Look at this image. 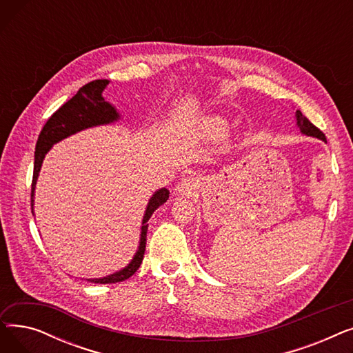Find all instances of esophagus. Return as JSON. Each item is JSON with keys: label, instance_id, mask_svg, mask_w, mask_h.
<instances>
[{"label": "esophagus", "instance_id": "1", "mask_svg": "<svg viewBox=\"0 0 353 353\" xmlns=\"http://www.w3.org/2000/svg\"><path fill=\"white\" fill-rule=\"evenodd\" d=\"M199 186H200L199 179H197L194 174H192V176H186L184 179H181V181L177 184L176 190H177L179 193H181V194L189 196V194H193L194 190H196Z\"/></svg>", "mask_w": 353, "mask_h": 353}]
</instances>
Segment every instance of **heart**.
Here are the masks:
<instances>
[{
    "label": "heart",
    "mask_w": 353,
    "mask_h": 353,
    "mask_svg": "<svg viewBox=\"0 0 353 353\" xmlns=\"http://www.w3.org/2000/svg\"><path fill=\"white\" fill-rule=\"evenodd\" d=\"M208 134L210 136V137H217V136H220L221 133H223V125H221L219 121H216V120H210L209 123H208Z\"/></svg>",
    "instance_id": "1"
}]
</instances>
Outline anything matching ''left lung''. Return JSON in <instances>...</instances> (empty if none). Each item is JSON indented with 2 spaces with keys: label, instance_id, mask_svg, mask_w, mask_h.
<instances>
[{
  "label": "left lung",
  "instance_id": "obj_1",
  "mask_svg": "<svg viewBox=\"0 0 353 353\" xmlns=\"http://www.w3.org/2000/svg\"><path fill=\"white\" fill-rule=\"evenodd\" d=\"M296 117H298V125H299L301 132H302L303 134H306V136H313V137H318V139H321V140L326 141V137H325V134H323L322 130H319L316 125L312 124V123H310V121H309V120L302 114V111H301V110L296 111Z\"/></svg>",
  "mask_w": 353,
  "mask_h": 353
}]
</instances>
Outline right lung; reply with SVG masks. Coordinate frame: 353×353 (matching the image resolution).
Instances as JSON below:
<instances>
[{
    "label": "right lung",
    "instance_id": "1",
    "mask_svg": "<svg viewBox=\"0 0 353 353\" xmlns=\"http://www.w3.org/2000/svg\"><path fill=\"white\" fill-rule=\"evenodd\" d=\"M107 84H108V80H94V81L87 83L77 91L76 96L70 99L67 103H64L44 124L35 145L34 173H32V183H31V206L34 203V190H35L37 177H39L43 160L47 152L51 148V145L74 133L80 132V130H84L92 125H99V124H107L111 121H116L119 119V114L114 110V107H111L101 97V92ZM167 199H169V190L160 189L153 194L150 201H148L147 210L141 223L143 226H141L140 246L136 256L133 257V261L130 262V265L123 270L116 272L114 274L103 277V279H91L90 282L104 283V285L117 283L128 279L130 276H133L137 272V269L143 262V256L145 250V236H147V228H148L147 221L152 217L154 210L159 206H161Z\"/></svg>",
    "mask_w": 353,
    "mask_h": 353
}]
</instances>
